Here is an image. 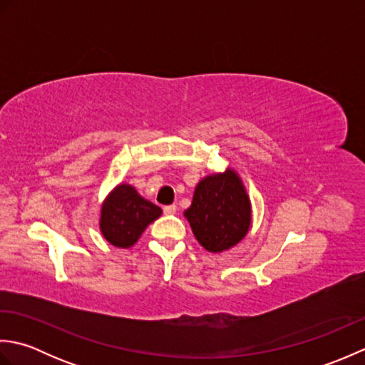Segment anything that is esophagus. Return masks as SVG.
<instances>
[{"mask_svg":"<svg viewBox=\"0 0 365 365\" xmlns=\"http://www.w3.org/2000/svg\"><path fill=\"white\" fill-rule=\"evenodd\" d=\"M163 212H165L166 215H174L177 212V205L173 204V205H166L165 208H163Z\"/></svg>","mask_w":365,"mask_h":365,"instance_id":"obj_1","label":"esophagus"}]
</instances>
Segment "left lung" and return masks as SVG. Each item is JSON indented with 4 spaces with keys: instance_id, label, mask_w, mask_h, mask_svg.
Listing matches in <instances>:
<instances>
[{
    "instance_id": "1",
    "label": "left lung",
    "mask_w": 365,
    "mask_h": 365,
    "mask_svg": "<svg viewBox=\"0 0 365 365\" xmlns=\"http://www.w3.org/2000/svg\"><path fill=\"white\" fill-rule=\"evenodd\" d=\"M185 216L197 242L207 251L221 252L242 242L247 234L251 202L240 177L227 169L199 182Z\"/></svg>"
}]
</instances>
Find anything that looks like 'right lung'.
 <instances>
[{"label": "right lung", "mask_w": 365, "mask_h": 365, "mask_svg": "<svg viewBox=\"0 0 365 365\" xmlns=\"http://www.w3.org/2000/svg\"><path fill=\"white\" fill-rule=\"evenodd\" d=\"M161 215V208L138 195L130 185L122 183L102 205L100 230L111 245L133 246L144 229Z\"/></svg>", "instance_id": "1"}]
</instances>
